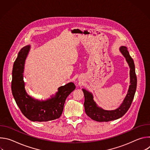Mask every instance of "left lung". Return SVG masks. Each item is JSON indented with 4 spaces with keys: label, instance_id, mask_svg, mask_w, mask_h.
Returning <instances> with one entry per match:
<instances>
[{
    "label": "left lung",
    "instance_id": "8db88e82",
    "mask_svg": "<svg viewBox=\"0 0 150 150\" xmlns=\"http://www.w3.org/2000/svg\"><path fill=\"white\" fill-rule=\"evenodd\" d=\"M120 52L125 57L130 68V83L127 93L122 103L117 109L114 110H105L99 108L93 100L92 93L85 89H82L85 101L84 108L87 115L91 119L97 122H109L116 120L122 117L129 110L133 101L137 89V79L135 74V65L132 58L126 46H121Z\"/></svg>",
    "mask_w": 150,
    "mask_h": 150
}]
</instances>
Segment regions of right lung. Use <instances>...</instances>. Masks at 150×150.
<instances>
[{
	"mask_svg": "<svg viewBox=\"0 0 150 150\" xmlns=\"http://www.w3.org/2000/svg\"><path fill=\"white\" fill-rule=\"evenodd\" d=\"M30 49L28 45L21 49L13 66L12 93L16 104L23 114L33 122H47L60 117L67 97L75 89L69 82L58 88L54 96L45 101L35 100L27 94L25 90L23 72L25 61Z\"/></svg>",
	"mask_w": 150,
	"mask_h": 150,
	"instance_id": "obj_1",
	"label": "right lung"
}]
</instances>
